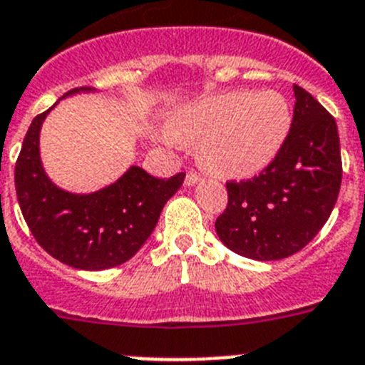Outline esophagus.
<instances>
[{"label":"esophagus","instance_id":"1","mask_svg":"<svg viewBox=\"0 0 365 365\" xmlns=\"http://www.w3.org/2000/svg\"><path fill=\"white\" fill-rule=\"evenodd\" d=\"M200 174L198 173H195V170H189V173H187V176H185V185H189V187H192V185H196V183L200 182Z\"/></svg>","mask_w":365,"mask_h":365}]
</instances>
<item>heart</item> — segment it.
<instances>
[{"label": "heart", "instance_id": "b5f03b06", "mask_svg": "<svg viewBox=\"0 0 365 365\" xmlns=\"http://www.w3.org/2000/svg\"><path fill=\"white\" fill-rule=\"evenodd\" d=\"M292 126L279 91L235 90L207 95L170 115V143H198V156L217 176H252L274 161Z\"/></svg>", "mask_w": 365, "mask_h": 365}]
</instances>
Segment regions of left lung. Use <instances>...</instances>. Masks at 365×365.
Returning a JSON list of instances; mask_svg holds the SVG:
<instances>
[{
    "label": "left lung",
    "instance_id": "8db88e82",
    "mask_svg": "<svg viewBox=\"0 0 365 365\" xmlns=\"http://www.w3.org/2000/svg\"><path fill=\"white\" fill-rule=\"evenodd\" d=\"M294 117L277 156L259 176L227 182L218 239L253 261H277L303 250L334 209L341 185L340 138L334 117L294 84Z\"/></svg>",
    "mask_w": 365,
    "mask_h": 365
}]
</instances>
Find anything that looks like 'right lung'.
I'll use <instances>...</instances> for the list:
<instances>
[{"mask_svg": "<svg viewBox=\"0 0 365 365\" xmlns=\"http://www.w3.org/2000/svg\"><path fill=\"white\" fill-rule=\"evenodd\" d=\"M93 91L75 88L60 99ZM56 104L34 117L25 134L14 169L18 204L31 233L51 257L78 270L113 268L147 242L185 174L160 180L134 165L99 191H66L47 176L40 158V130Z\"/></svg>", "mask_w": 365, "mask_h": 365, "instance_id": "add662e5", "label": "right lung"}]
</instances>
